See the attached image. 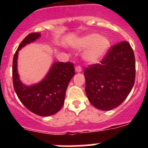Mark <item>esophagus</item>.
<instances>
[{
    "mask_svg": "<svg viewBox=\"0 0 148 148\" xmlns=\"http://www.w3.org/2000/svg\"><path fill=\"white\" fill-rule=\"evenodd\" d=\"M75 71H77V72H81V71H82V68L80 66H77L75 67Z\"/></svg>",
    "mask_w": 148,
    "mask_h": 148,
    "instance_id": "esophagus-1",
    "label": "esophagus"
}]
</instances>
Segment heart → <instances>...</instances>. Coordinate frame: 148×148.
Here are the masks:
<instances>
[{"label": "heart", "instance_id": "heart-1", "mask_svg": "<svg viewBox=\"0 0 148 148\" xmlns=\"http://www.w3.org/2000/svg\"><path fill=\"white\" fill-rule=\"evenodd\" d=\"M77 47L87 50L84 54L85 60L89 62H97L107 53L110 47V42L107 37L100 36L98 34L85 36L77 41Z\"/></svg>", "mask_w": 148, "mask_h": 148}]
</instances>
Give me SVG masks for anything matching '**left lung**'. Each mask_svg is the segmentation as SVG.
<instances>
[{
  "instance_id": "obj_1",
  "label": "left lung",
  "mask_w": 148,
  "mask_h": 148,
  "mask_svg": "<svg viewBox=\"0 0 148 148\" xmlns=\"http://www.w3.org/2000/svg\"><path fill=\"white\" fill-rule=\"evenodd\" d=\"M86 96L99 110H111L120 105L133 87L135 59L127 41L112 46L100 64L90 65L84 72Z\"/></svg>"
}]
</instances>
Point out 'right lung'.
I'll list each match as a JSON object with an SVG mask.
<instances>
[{
    "mask_svg": "<svg viewBox=\"0 0 148 148\" xmlns=\"http://www.w3.org/2000/svg\"><path fill=\"white\" fill-rule=\"evenodd\" d=\"M40 36V33L28 34L16 50L13 61V83L19 100L28 110L37 115L47 117L61 110L64 103L67 86L75 72L71 62H54L39 83L26 86L21 82L17 70L18 51Z\"/></svg>",
    "mask_w": 148,
    "mask_h": 148,
    "instance_id": "obj_1",
    "label": "right lung"
}]
</instances>
